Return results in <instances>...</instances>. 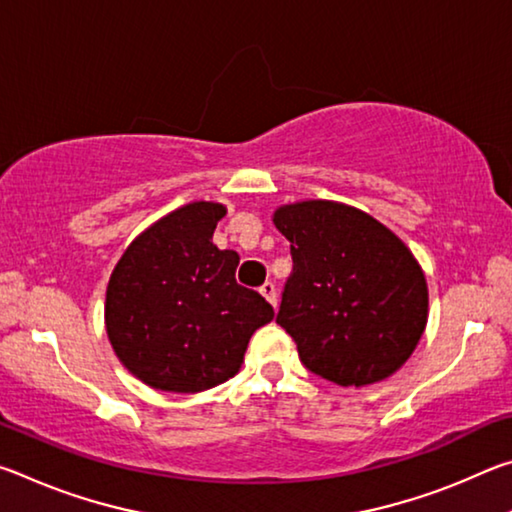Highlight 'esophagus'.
I'll list each match as a JSON object with an SVG mask.
<instances>
[{"label": "esophagus", "instance_id": "esophagus-1", "mask_svg": "<svg viewBox=\"0 0 512 512\" xmlns=\"http://www.w3.org/2000/svg\"><path fill=\"white\" fill-rule=\"evenodd\" d=\"M259 293H262V296L271 302L273 307H277V291H275V284L273 282H264L262 287H259Z\"/></svg>", "mask_w": 512, "mask_h": 512}]
</instances>
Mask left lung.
Masks as SVG:
<instances>
[{"mask_svg": "<svg viewBox=\"0 0 512 512\" xmlns=\"http://www.w3.org/2000/svg\"><path fill=\"white\" fill-rule=\"evenodd\" d=\"M275 228L291 241L293 273L277 325L300 361L339 386L391 377L427 327V280L404 241L357 207L300 201L277 207Z\"/></svg>", "mask_w": 512, "mask_h": 512, "instance_id": "1", "label": "left lung"}]
</instances>
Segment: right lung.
Masks as SVG:
<instances>
[{
	"instance_id": "add662e5",
	"label": "right lung",
	"mask_w": 512,
	"mask_h": 512,
	"mask_svg": "<svg viewBox=\"0 0 512 512\" xmlns=\"http://www.w3.org/2000/svg\"><path fill=\"white\" fill-rule=\"evenodd\" d=\"M225 207L196 201L146 228L110 275L106 332L128 372L167 393H201L235 377L250 336L273 320L237 284L239 255L212 244Z\"/></svg>"
}]
</instances>
